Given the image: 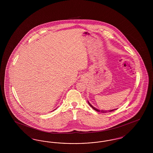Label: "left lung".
<instances>
[{
	"label": "left lung",
	"instance_id": "1",
	"mask_svg": "<svg viewBox=\"0 0 153 153\" xmlns=\"http://www.w3.org/2000/svg\"><path fill=\"white\" fill-rule=\"evenodd\" d=\"M88 102V104H89V105L93 108V109H94V110H95V111H97V112H102V113H105V112H107V111H100V110H99V109H97V108H95L94 107H93L90 103H89V102ZM117 109H111V110H109L108 111V112H112V111H114V110H116Z\"/></svg>",
	"mask_w": 153,
	"mask_h": 153
}]
</instances>
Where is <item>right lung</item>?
Returning <instances> with one entry per match:
<instances>
[{"label":"right lung","mask_w":153,"mask_h":153,"mask_svg":"<svg viewBox=\"0 0 153 153\" xmlns=\"http://www.w3.org/2000/svg\"><path fill=\"white\" fill-rule=\"evenodd\" d=\"M54 110H55V109H54Z\"/></svg>","instance_id":"1"}]
</instances>
